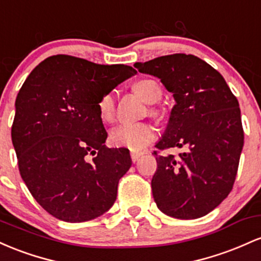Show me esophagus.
<instances>
[{
	"instance_id": "1",
	"label": "esophagus",
	"mask_w": 261,
	"mask_h": 261,
	"mask_svg": "<svg viewBox=\"0 0 261 261\" xmlns=\"http://www.w3.org/2000/svg\"><path fill=\"white\" fill-rule=\"evenodd\" d=\"M142 155H143V153H137V151H132V153H130L132 162H133V163L138 162V159H139L140 156H142Z\"/></svg>"
}]
</instances>
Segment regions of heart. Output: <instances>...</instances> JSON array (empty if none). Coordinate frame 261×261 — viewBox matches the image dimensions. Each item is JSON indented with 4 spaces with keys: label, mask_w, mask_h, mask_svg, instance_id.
I'll use <instances>...</instances> for the list:
<instances>
[{
    "label": "heart",
    "mask_w": 261,
    "mask_h": 261,
    "mask_svg": "<svg viewBox=\"0 0 261 261\" xmlns=\"http://www.w3.org/2000/svg\"><path fill=\"white\" fill-rule=\"evenodd\" d=\"M134 91L146 103H154L162 96L159 85L150 79L138 81L134 85ZM97 108L102 121L112 122L116 113L115 92H108L102 96L97 103ZM155 137H156V130L149 123H122L111 130L110 142L116 146H123L129 150L137 151L150 144Z\"/></svg>",
    "instance_id": "obj_1"
}]
</instances>
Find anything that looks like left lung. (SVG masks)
<instances>
[{"label": "left lung", "mask_w": 261, "mask_h": 261, "mask_svg": "<svg viewBox=\"0 0 261 261\" xmlns=\"http://www.w3.org/2000/svg\"><path fill=\"white\" fill-rule=\"evenodd\" d=\"M134 66L159 77L176 101L155 146L162 151L180 148L182 153H153L155 203L174 218L203 217L229 195L236 181L244 145L238 99L223 76L195 55H164Z\"/></svg>", "instance_id": "left-lung-1"}]
</instances>
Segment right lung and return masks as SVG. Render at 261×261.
<instances>
[{"label": "right lung", "instance_id": "add662e5", "mask_svg": "<svg viewBox=\"0 0 261 261\" xmlns=\"http://www.w3.org/2000/svg\"><path fill=\"white\" fill-rule=\"evenodd\" d=\"M134 74L123 64L59 54L42 61L20 87L11 132L18 169L32 196L55 218L90 221L115 203L132 159L128 149L105 145L97 103Z\"/></svg>", "mask_w": 261, "mask_h": 261}]
</instances>
